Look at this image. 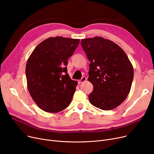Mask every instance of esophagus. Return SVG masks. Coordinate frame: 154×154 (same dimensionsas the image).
Returning a JSON list of instances; mask_svg holds the SVG:
<instances>
[{"instance_id": "1", "label": "esophagus", "mask_w": 154, "mask_h": 154, "mask_svg": "<svg viewBox=\"0 0 154 154\" xmlns=\"http://www.w3.org/2000/svg\"><path fill=\"white\" fill-rule=\"evenodd\" d=\"M86 78L85 77V76H83L82 78V79L79 80V83H83V82H85L86 81Z\"/></svg>"}]
</instances>
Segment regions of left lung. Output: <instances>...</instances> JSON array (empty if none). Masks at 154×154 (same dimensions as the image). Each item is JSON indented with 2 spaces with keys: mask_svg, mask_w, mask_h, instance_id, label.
I'll return each mask as SVG.
<instances>
[{
  "mask_svg": "<svg viewBox=\"0 0 154 154\" xmlns=\"http://www.w3.org/2000/svg\"><path fill=\"white\" fill-rule=\"evenodd\" d=\"M82 48L90 62L88 81L93 85L89 94L91 105L103 110L113 109L130 93L134 68L124 51L101 37L83 39Z\"/></svg>",
  "mask_w": 154,
  "mask_h": 154,
  "instance_id": "1",
  "label": "left lung"
}]
</instances>
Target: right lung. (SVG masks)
Instances as JSON below:
<instances>
[{
    "mask_svg": "<svg viewBox=\"0 0 154 154\" xmlns=\"http://www.w3.org/2000/svg\"><path fill=\"white\" fill-rule=\"evenodd\" d=\"M79 43L77 39L49 38L29 56L26 67L27 88L45 112H59L70 104L78 82L70 78L66 66Z\"/></svg>",
    "mask_w": 154,
    "mask_h": 154,
    "instance_id": "obj_1",
    "label": "right lung"
}]
</instances>
